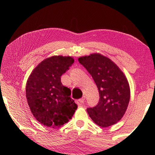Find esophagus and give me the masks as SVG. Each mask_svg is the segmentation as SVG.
Wrapping results in <instances>:
<instances>
[{
  "label": "esophagus",
  "mask_w": 155,
  "mask_h": 155,
  "mask_svg": "<svg viewBox=\"0 0 155 155\" xmlns=\"http://www.w3.org/2000/svg\"><path fill=\"white\" fill-rule=\"evenodd\" d=\"M85 96H83L81 99H80L79 100H78V102H79L80 104H83L85 101Z\"/></svg>",
  "instance_id": "1"
}]
</instances>
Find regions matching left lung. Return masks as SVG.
<instances>
[{"instance_id": "1", "label": "left lung", "mask_w": 155, "mask_h": 155, "mask_svg": "<svg viewBox=\"0 0 155 155\" xmlns=\"http://www.w3.org/2000/svg\"><path fill=\"white\" fill-rule=\"evenodd\" d=\"M78 61L92 75L99 92L98 104L87 109L89 116L103 127L117 124L126 112L130 97L126 76L113 61L100 54L81 56Z\"/></svg>"}]
</instances>
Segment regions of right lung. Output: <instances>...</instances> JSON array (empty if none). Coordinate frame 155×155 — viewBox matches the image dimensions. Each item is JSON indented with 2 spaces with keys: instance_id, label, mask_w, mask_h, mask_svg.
<instances>
[{
  "instance_id": "1",
  "label": "right lung",
  "mask_w": 155,
  "mask_h": 155,
  "mask_svg": "<svg viewBox=\"0 0 155 155\" xmlns=\"http://www.w3.org/2000/svg\"><path fill=\"white\" fill-rule=\"evenodd\" d=\"M74 62L70 56H51L39 63L28 78L27 101L34 117L44 126L54 128L63 126L77 109L70 98L71 90L61 81V76Z\"/></svg>"
}]
</instances>
